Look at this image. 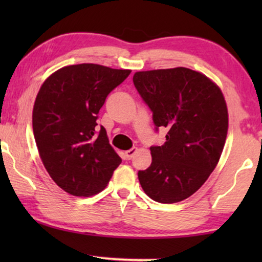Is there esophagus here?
<instances>
[{"label": "esophagus", "mask_w": 262, "mask_h": 262, "mask_svg": "<svg viewBox=\"0 0 262 262\" xmlns=\"http://www.w3.org/2000/svg\"><path fill=\"white\" fill-rule=\"evenodd\" d=\"M137 148H132V149H130V150H126V151H125V157H126L127 160H131L132 157L135 156V154L137 152Z\"/></svg>", "instance_id": "1"}]
</instances>
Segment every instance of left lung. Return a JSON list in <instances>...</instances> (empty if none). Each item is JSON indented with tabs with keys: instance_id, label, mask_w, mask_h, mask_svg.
<instances>
[{
	"instance_id": "8db88e82",
	"label": "left lung",
	"mask_w": 262,
	"mask_h": 262,
	"mask_svg": "<svg viewBox=\"0 0 262 262\" xmlns=\"http://www.w3.org/2000/svg\"><path fill=\"white\" fill-rule=\"evenodd\" d=\"M134 84L166 142L151 146L152 161L139 170L143 191L155 202H181L216 168L228 134V108L216 83L187 68L138 71Z\"/></svg>"
}]
</instances>
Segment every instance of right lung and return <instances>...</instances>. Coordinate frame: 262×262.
Instances as JSON below:
<instances>
[{
	"mask_svg": "<svg viewBox=\"0 0 262 262\" xmlns=\"http://www.w3.org/2000/svg\"><path fill=\"white\" fill-rule=\"evenodd\" d=\"M130 73L76 64L57 70L40 87L32 116L35 143L50 177L70 194L101 192L121 163L96 120L107 95Z\"/></svg>",
	"mask_w": 262,
	"mask_h": 262,
	"instance_id": "right-lung-1",
	"label": "right lung"
}]
</instances>
